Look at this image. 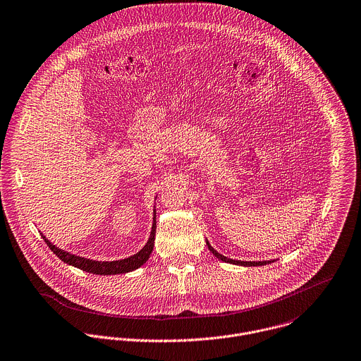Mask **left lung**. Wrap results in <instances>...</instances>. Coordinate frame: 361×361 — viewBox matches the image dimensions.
I'll list each match as a JSON object with an SVG mask.
<instances>
[{"label": "left lung", "instance_id": "obj_1", "mask_svg": "<svg viewBox=\"0 0 361 361\" xmlns=\"http://www.w3.org/2000/svg\"><path fill=\"white\" fill-rule=\"evenodd\" d=\"M206 243H207V246H209V249H210V252L216 256V257H219L220 260H223V262H226V263H231V264H238V266H247V267H250V266H263V264H269V263H271V262H274L273 259L271 260H257V262H243V260H235V259H230V257H227V256H224V255H221V253H219L212 245H210V242L209 240H206Z\"/></svg>", "mask_w": 361, "mask_h": 361}]
</instances>
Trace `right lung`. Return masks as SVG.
<instances>
[{
	"instance_id": "obj_1",
	"label": "right lung",
	"mask_w": 361,
	"mask_h": 361,
	"mask_svg": "<svg viewBox=\"0 0 361 361\" xmlns=\"http://www.w3.org/2000/svg\"><path fill=\"white\" fill-rule=\"evenodd\" d=\"M157 199V197H155ZM157 212L154 209L152 213V227H151V234L149 238L147 240V243L135 253L131 255L130 257L121 259V260H111V262H99V260H92L88 257H82V256H77L73 255L67 250H63L60 247H57L56 245H53L49 240H46V237L42 234L44 242L49 245V247L53 250V253H56L57 257H60L64 263L74 266L77 269H81L84 271L88 273H94V274H101V276H111V274H123V273H128L133 271L138 267H141L149 257L152 249H154V240H155V230H157Z\"/></svg>"
}]
</instances>
